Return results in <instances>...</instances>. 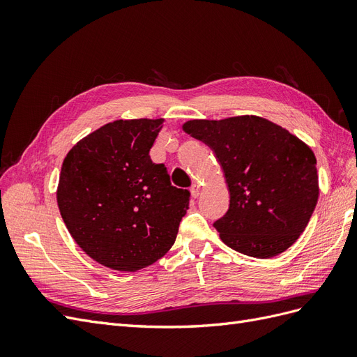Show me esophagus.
Wrapping results in <instances>:
<instances>
[{
	"instance_id": "1",
	"label": "esophagus",
	"mask_w": 357,
	"mask_h": 357,
	"mask_svg": "<svg viewBox=\"0 0 357 357\" xmlns=\"http://www.w3.org/2000/svg\"><path fill=\"white\" fill-rule=\"evenodd\" d=\"M199 190H201V186L198 185V183H193V185L190 186V193H192L193 198H198Z\"/></svg>"
}]
</instances>
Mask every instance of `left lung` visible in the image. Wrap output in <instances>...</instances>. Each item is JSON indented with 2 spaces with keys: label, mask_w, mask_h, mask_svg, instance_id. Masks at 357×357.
Masks as SVG:
<instances>
[{
  "label": "left lung",
  "mask_w": 357,
  "mask_h": 357,
  "mask_svg": "<svg viewBox=\"0 0 357 357\" xmlns=\"http://www.w3.org/2000/svg\"><path fill=\"white\" fill-rule=\"evenodd\" d=\"M185 132L207 144L229 190V208L213 226L234 250L273 257L304 232L319 198L312 150L257 116L189 121Z\"/></svg>",
  "instance_id": "1"
}]
</instances>
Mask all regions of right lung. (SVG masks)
Segmentation results:
<instances>
[{"instance_id": "right-lung-1", "label": "right lung", "mask_w": 357, "mask_h": 357, "mask_svg": "<svg viewBox=\"0 0 357 357\" xmlns=\"http://www.w3.org/2000/svg\"><path fill=\"white\" fill-rule=\"evenodd\" d=\"M162 119L107 123L63 159L58 207L82 250L96 262L134 273L174 244L190 192L171 185L150 159Z\"/></svg>"}]
</instances>
